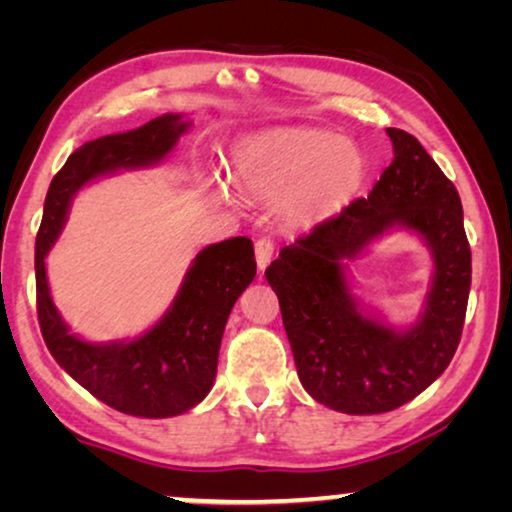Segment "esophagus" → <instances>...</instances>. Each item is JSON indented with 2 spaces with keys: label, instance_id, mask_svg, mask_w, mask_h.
Masks as SVG:
<instances>
[{
  "label": "esophagus",
  "instance_id": "esophagus-1",
  "mask_svg": "<svg viewBox=\"0 0 512 512\" xmlns=\"http://www.w3.org/2000/svg\"><path fill=\"white\" fill-rule=\"evenodd\" d=\"M254 249H256L258 270H265L268 268V263L272 261V254H275V242H272L270 237H261V240H256Z\"/></svg>",
  "mask_w": 512,
  "mask_h": 512
}]
</instances>
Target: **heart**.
Instances as JSON below:
<instances>
[{
  "label": "heart",
  "instance_id": "1",
  "mask_svg": "<svg viewBox=\"0 0 512 512\" xmlns=\"http://www.w3.org/2000/svg\"><path fill=\"white\" fill-rule=\"evenodd\" d=\"M230 179L258 198H279L293 223H314L340 212L366 179V158L349 139L319 130H284L242 139ZM216 200L230 202L228 186L209 181Z\"/></svg>",
  "mask_w": 512,
  "mask_h": 512
}]
</instances>
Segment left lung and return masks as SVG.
<instances>
[{
    "label": "left lung",
    "mask_w": 512,
    "mask_h": 512,
    "mask_svg": "<svg viewBox=\"0 0 512 512\" xmlns=\"http://www.w3.org/2000/svg\"><path fill=\"white\" fill-rule=\"evenodd\" d=\"M387 135L394 160L368 198L298 237L265 270L305 391L347 415L396 410L436 382L457 352L471 291L457 188L415 137L398 128ZM394 227L422 236L434 258L425 312L405 332L370 318L344 275L349 260Z\"/></svg>",
    "instance_id": "left-lung-1"
}]
</instances>
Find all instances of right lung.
Here are the masks:
<instances>
[{"label": "right lung", "mask_w": 512, "mask_h": 512, "mask_svg": "<svg viewBox=\"0 0 512 512\" xmlns=\"http://www.w3.org/2000/svg\"><path fill=\"white\" fill-rule=\"evenodd\" d=\"M188 128L191 123L181 114H165L137 130L83 144L53 177L37 233V312L48 352L83 389L132 417L181 415L209 394L230 310L256 277L254 244L249 237L209 244L195 256L177 298L156 326L135 340L107 345L69 333L53 305L44 258L58 240L79 188L118 170L160 163Z\"/></svg>", "instance_id": "1"}]
</instances>
